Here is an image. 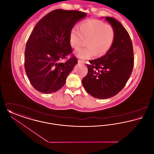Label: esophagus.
<instances>
[{"label":"esophagus","instance_id":"esophagus-1","mask_svg":"<svg viewBox=\"0 0 154 154\" xmlns=\"http://www.w3.org/2000/svg\"><path fill=\"white\" fill-rule=\"evenodd\" d=\"M78 62H79V63H85L84 60H81V59H79V60H78Z\"/></svg>","mask_w":154,"mask_h":154}]
</instances>
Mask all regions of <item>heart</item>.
<instances>
[{"label":"heart","mask_w":154,"mask_h":154,"mask_svg":"<svg viewBox=\"0 0 154 154\" xmlns=\"http://www.w3.org/2000/svg\"><path fill=\"white\" fill-rule=\"evenodd\" d=\"M116 38L115 30L111 25L98 20H89L81 23L80 29L77 26L72 28L69 41L72 47L76 49L87 40L86 47L74 52L76 57L83 59L100 57L107 53L112 46Z\"/></svg>","instance_id":"b5f03b06"}]
</instances>
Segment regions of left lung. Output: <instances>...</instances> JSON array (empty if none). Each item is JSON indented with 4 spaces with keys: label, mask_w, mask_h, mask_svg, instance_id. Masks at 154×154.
Returning <instances> with one entry per match:
<instances>
[{
    "label": "left lung",
    "mask_w": 154,
    "mask_h": 154,
    "mask_svg": "<svg viewBox=\"0 0 154 154\" xmlns=\"http://www.w3.org/2000/svg\"><path fill=\"white\" fill-rule=\"evenodd\" d=\"M105 20L115 30L114 42L105 55L89 60L88 74L82 80L88 94L100 99L118 94L129 80L134 65L133 45L128 32L116 19L107 17Z\"/></svg>",
    "instance_id": "1"
}]
</instances>
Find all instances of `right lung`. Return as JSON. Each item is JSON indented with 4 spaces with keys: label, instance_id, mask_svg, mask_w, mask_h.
Wrapping results in <instances>:
<instances>
[{
    "label": "right lung",
    "instance_id": "1",
    "mask_svg": "<svg viewBox=\"0 0 154 154\" xmlns=\"http://www.w3.org/2000/svg\"><path fill=\"white\" fill-rule=\"evenodd\" d=\"M87 14L77 10L57 9L45 15L35 25L25 50V69L33 88L49 94L65 84L77 59L74 55L65 63L72 49L70 32L76 22Z\"/></svg>",
    "mask_w": 154,
    "mask_h": 154
}]
</instances>
